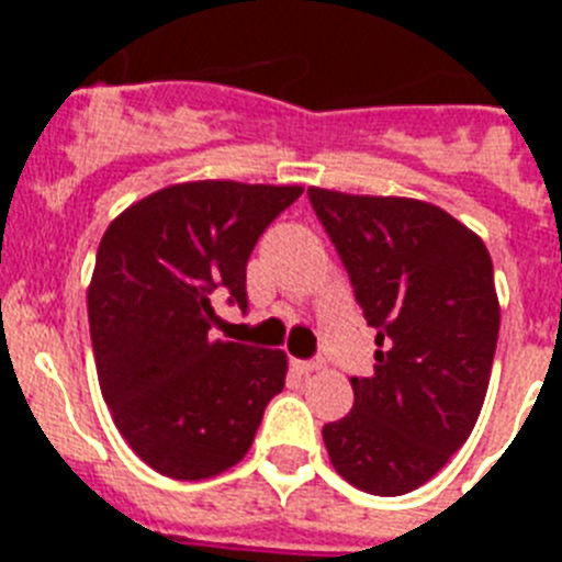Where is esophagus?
I'll use <instances>...</instances> for the list:
<instances>
[{"label": "esophagus", "instance_id": "1", "mask_svg": "<svg viewBox=\"0 0 562 562\" xmlns=\"http://www.w3.org/2000/svg\"><path fill=\"white\" fill-rule=\"evenodd\" d=\"M295 369L301 371V374H312V371L324 369V362L321 360H295Z\"/></svg>", "mask_w": 562, "mask_h": 562}]
</instances>
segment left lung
I'll return each mask as SVG.
<instances>
[{"mask_svg": "<svg viewBox=\"0 0 562 562\" xmlns=\"http://www.w3.org/2000/svg\"><path fill=\"white\" fill-rule=\"evenodd\" d=\"M306 193L380 346L374 374L351 376L355 408L324 425L326 450L349 484L405 495L448 464L484 405L501 326L493 258L428 202Z\"/></svg>", "mask_w": 562, "mask_h": 562, "instance_id": "obj_1", "label": "left lung"}]
</instances>
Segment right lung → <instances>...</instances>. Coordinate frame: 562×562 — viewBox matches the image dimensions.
Wrapping results in <instances>:
<instances>
[{"mask_svg": "<svg viewBox=\"0 0 562 562\" xmlns=\"http://www.w3.org/2000/svg\"><path fill=\"white\" fill-rule=\"evenodd\" d=\"M301 193L182 182L134 202L103 233L87 301L98 382L128 448L168 479L238 464L284 389V351L211 335L213 297L247 312V258Z\"/></svg>", "mask_w": 562, "mask_h": 562, "instance_id": "obj_1", "label": "right lung"}]
</instances>
